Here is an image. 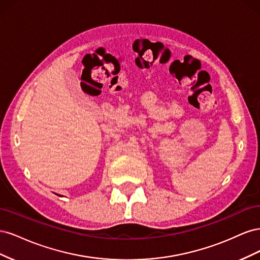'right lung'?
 <instances>
[{
  "label": "right lung",
  "mask_w": 260,
  "mask_h": 260,
  "mask_svg": "<svg viewBox=\"0 0 260 260\" xmlns=\"http://www.w3.org/2000/svg\"><path fill=\"white\" fill-rule=\"evenodd\" d=\"M57 195H58V194H57ZM58 196H60V195H58Z\"/></svg>",
  "instance_id": "add662e5"
}]
</instances>
